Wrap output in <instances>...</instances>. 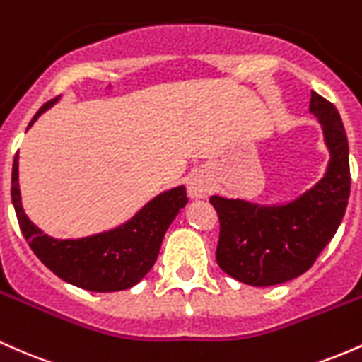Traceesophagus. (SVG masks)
Returning a JSON list of instances; mask_svg holds the SVG:
<instances>
[{
	"label": "esophagus",
	"mask_w": 362,
	"mask_h": 362,
	"mask_svg": "<svg viewBox=\"0 0 362 362\" xmlns=\"http://www.w3.org/2000/svg\"><path fill=\"white\" fill-rule=\"evenodd\" d=\"M209 182H207L206 177L202 175H195L189 180V184H187V192L192 199H202L206 197L207 194H209Z\"/></svg>",
	"instance_id": "esophagus-1"
}]
</instances>
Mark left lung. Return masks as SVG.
I'll return each instance as SVG.
<instances>
[{"mask_svg": "<svg viewBox=\"0 0 362 362\" xmlns=\"http://www.w3.org/2000/svg\"><path fill=\"white\" fill-rule=\"evenodd\" d=\"M310 112L323 127L330 161L325 177L296 201L259 206L213 195L219 218L216 260L245 284H281L305 274L342 223L351 194L349 143L334 103L311 91Z\"/></svg>", "mask_w": 362, "mask_h": 362, "instance_id": "obj_1", "label": "left lung"}]
</instances>
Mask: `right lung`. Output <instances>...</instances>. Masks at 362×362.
Returning a JSON list of instances; mask_svg holds the SVG:
<instances>
[{
	"label": "right lung",
	"mask_w": 362,
	"mask_h": 362,
	"mask_svg": "<svg viewBox=\"0 0 362 362\" xmlns=\"http://www.w3.org/2000/svg\"><path fill=\"white\" fill-rule=\"evenodd\" d=\"M56 102L57 98H52L44 103L28 127ZM11 201L25 240L49 271L81 289L112 293L132 288L146 276L158 259L170 223L189 199L184 185L175 187L156 195L131 221L115 230L80 240H56L44 235L23 213L16 151L11 170Z\"/></svg>",
	"instance_id": "1"
}]
</instances>
